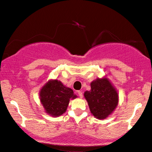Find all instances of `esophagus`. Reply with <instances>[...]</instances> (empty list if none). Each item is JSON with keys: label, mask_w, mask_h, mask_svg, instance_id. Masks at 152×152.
<instances>
[{"label": "esophagus", "mask_w": 152, "mask_h": 152, "mask_svg": "<svg viewBox=\"0 0 152 152\" xmlns=\"http://www.w3.org/2000/svg\"><path fill=\"white\" fill-rule=\"evenodd\" d=\"M78 95L79 96L80 98H83V93L81 91H78Z\"/></svg>", "instance_id": "esophagus-1"}]
</instances>
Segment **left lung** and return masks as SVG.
I'll use <instances>...</instances> for the list:
<instances>
[{
    "label": "left lung",
    "instance_id": "8db88e82",
    "mask_svg": "<svg viewBox=\"0 0 152 152\" xmlns=\"http://www.w3.org/2000/svg\"><path fill=\"white\" fill-rule=\"evenodd\" d=\"M91 87V90L86 91L84 96L91 113L98 119L107 118L118 105V93L107 78H97Z\"/></svg>",
    "mask_w": 152,
    "mask_h": 152
}]
</instances>
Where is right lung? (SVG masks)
Masks as SVG:
<instances>
[{"instance_id": "1", "label": "right lung", "mask_w": 152, "mask_h": 152, "mask_svg": "<svg viewBox=\"0 0 152 152\" xmlns=\"http://www.w3.org/2000/svg\"><path fill=\"white\" fill-rule=\"evenodd\" d=\"M39 96L46 113L54 117L64 113L71 98L76 97L72 89L64 86L57 80L49 81L41 89Z\"/></svg>"}]
</instances>
